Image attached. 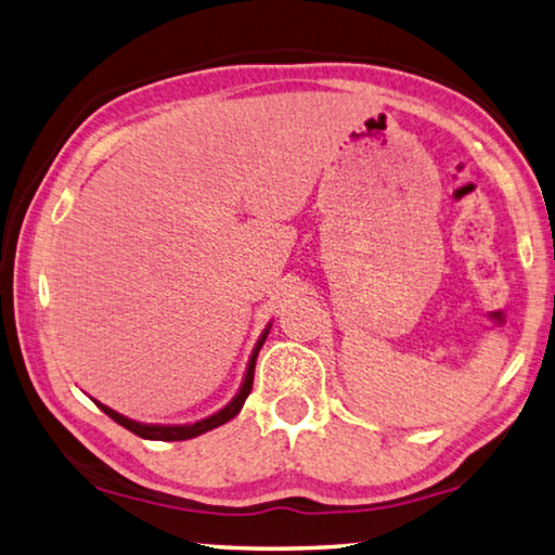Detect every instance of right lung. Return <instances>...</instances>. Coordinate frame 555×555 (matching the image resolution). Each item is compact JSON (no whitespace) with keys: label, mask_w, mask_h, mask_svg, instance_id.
Wrapping results in <instances>:
<instances>
[{"label":"right lung","mask_w":555,"mask_h":555,"mask_svg":"<svg viewBox=\"0 0 555 555\" xmlns=\"http://www.w3.org/2000/svg\"><path fill=\"white\" fill-rule=\"evenodd\" d=\"M267 335H269V331H267L264 335H261L259 345L255 347V354H251V360H249L247 377H244L242 389H240L237 397L232 399L230 406H224L220 413H215V416H210V418H203V421H198V424H193V426H146V424H137V421H129V418H125V416H119L117 411L102 406V403H98V401H95V403H98V406H100L102 411L107 413V416H109L112 421H117L119 426H125L127 430H131V434L139 436V438H146V440H188V438H195V436L205 434V430L218 428V426H222V424H228L230 418L237 416L240 409H242V403H244V399H247L249 391H251V382H255V362H257V354H259V350H261V345H264V340H267Z\"/></svg>","instance_id":"1"}]
</instances>
